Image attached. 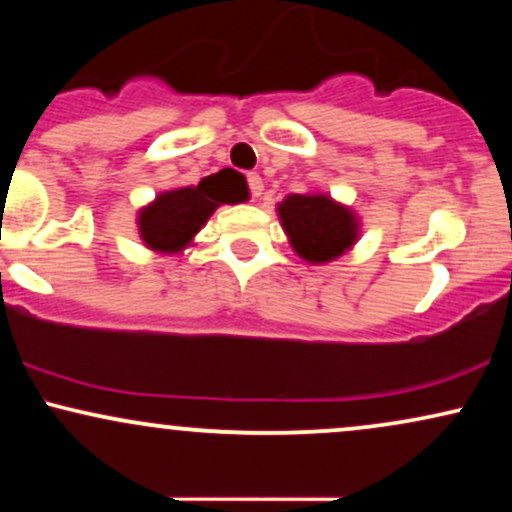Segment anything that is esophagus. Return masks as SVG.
<instances>
[{"label":"esophagus","instance_id":"34e87169","mask_svg":"<svg viewBox=\"0 0 512 512\" xmlns=\"http://www.w3.org/2000/svg\"><path fill=\"white\" fill-rule=\"evenodd\" d=\"M248 187H250V197L255 199V197H260L262 195V178L257 173H250L248 175Z\"/></svg>","mask_w":512,"mask_h":512}]
</instances>
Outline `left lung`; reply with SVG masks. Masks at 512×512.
<instances>
[{"label":"left lung","instance_id":"left-lung-1","mask_svg":"<svg viewBox=\"0 0 512 512\" xmlns=\"http://www.w3.org/2000/svg\"><path fill=\"white\" fill-rule=\"evenodd\" d=\"M279 216L291 245L308 262L334 260L356 240L354 214L325 195L286 197Z\"/></svg>","mask_w":512,"mask_h":512}]
</instances>
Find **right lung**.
Instances as JSON below:
<instances>
[{"label":"right lung","instance_id":"1","mask_svg":"<svg viewBox=\"0 0 512 512\" xmlns=\"http://www.w3.org/2000/svg\"><path fill=\"white\" fill-rule=\"evenodd\" d=\"M245 197L248 190L238 175L221 170L202 178L195 187H182L156 197V202L139 214V231L149 248L178 252L182 245L190 243L219 204H236Z\"/></svg>","mask_w":512,"mask_h":512}]
</instances>
